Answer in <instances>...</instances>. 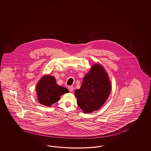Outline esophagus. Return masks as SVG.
I'll return each instance as SVG.
<instances>
[{
  "instance_id": "obj_1",
  "label": "esophagus",
  "mask_w": 151,
  "mask_h": 151,
  "mask_svg": "<svg viewBox=\"0 0 151 151\" xmlns=\"http://www.w3.org/2000/svg\"><path fill=\"white\" fill-rule=\"evenodd\" d=\"M68 90L69 91H70V92H73V86H68Z\"/></svg>"
}]
</instances>
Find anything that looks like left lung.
<instances>
[{"label":"left lung","mask_w":151,"mask_h":151,"mask_svg":"<svg viewBox=\"0 0 151 151\" xmlns=\"http://www.w3.org/2000/svg\"><path fill=\"white\" fill-rule=\"evenodd\" d=\"M109 75L101 65L96 63L83 78L80 89L75 91L77 104L85 113L99 109L111 91Z\"/></svg>","instance_id":"8db88e82"}]
</instances>
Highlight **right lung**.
Segmentation results:
<instances>
[{
	"label": "right lung",
	"mask_w": 151,
	"mask_h": 151,
	"mask_svg": "<svg viewBox=\"0 0 151 151\" xmlns=\"http://www.w3.org/2000/svg\"><path fill=\"white\" fill-rule=\"evenodd\" d=\"M35 89L39 103L48 107L59 101L60 96L69 92L64 87L58 85L55 77L49 74L42 77Z\"/></svg>",
	"instance_id": "1"
}]
</instances>
